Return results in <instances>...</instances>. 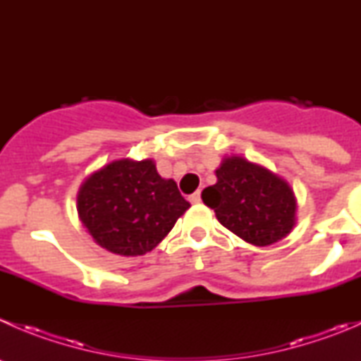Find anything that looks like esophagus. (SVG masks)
I'll return each mask as SVG.
<instances>
[{
	"label": "esophagus",
	"mask_w": 361,
	"mask_h": 361,
	"mask_svg": "<svg viewBox=\"0 0 361 361\" xmlns=\"http://www.w3.org/2000/svg\"><path fill=\"white\" fill-rule=\"evenodd\" d=\"M188 201L192 204H199L201 202V192H194L192 195H188Z\"/></svg>",
	"instance_id": "34e87169"
}]
</instances>
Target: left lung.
<instances>
[{"mask_svg":"<svg viewBox=\"0 0 361 361\" xmlns=\"http://www.w3.org/2000/svg\"><path fill=\"white\" fill-rule=\"evenodd\" d=\"M216 183L202 190V201L218 221L253 246L281 241L295 225L297 201L288 183L267 167L232 155L221 160Z\"/></svg>","mask_w":361,"mask_h":361,"instance_id":"8db88e82","label":"left lung"}]
</instances>
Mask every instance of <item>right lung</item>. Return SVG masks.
Masks as SVG:
<instances>
[{
	"mask_svg": "<svg viewBox=\"0 0 361 361\" xmlns=\"http://www.w3.org/2000/svg\"><path fill=\"white\" fill-rule=\"evenodd\" d=\"M190 207L152 159L113 160L90 174L76 195L83 227L101 248L122 257L152 251Z\"/></svg>",
	"mask_w": 361,
	"mask_h": 361,
	"instance_id": "1",
	"label": "right lung"
}]
</instances>
